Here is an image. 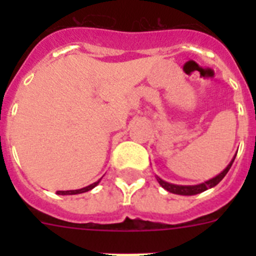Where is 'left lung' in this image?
<instances>
[{
  "instance_id": "obj_1",
  "label": "left lung",
  "mask_w": 256,
  "mask_h": 256,
  "mask_svg": "<svg viewBox=\"0 0 256 256\" xmlns=\"http://www.w3.org/2000/svg\"><path fill=\"white\" fill-rule=\"evenodd\" d=\"M234 158H236V156H234V159L230 160V164L227 165V168H226L223 172H220L218 176H216V177L212 178V180H205V182L195 184V186H182V184H174V183L165 182V180H162V178L158 177V176H156V180H158V182L160 183V186H162V188L172 192V194H176V195H183V196L198 195V194H201V192H204L206 191V190L212 188V187L216 186V184H218V183L226 177V174L228 173V170H230L232 164H234Z\"/></svg>"
}]
</instances>
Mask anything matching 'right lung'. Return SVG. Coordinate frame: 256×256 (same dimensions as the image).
<instances>
[{"label":"right lung","instance_id":"1","mask_svg":"<svg viewBox=\"0 0 256 256\" xmlns=\"http://www.w3.org/2000/svg\"><path fill=\"white\" fill-rule=\"evenodd\" d=\"M101 180H98L97 182L92 183V184H90V186L87 187H83V188H79V190H69V191H58L56 194L58 195H78V194H83V192H87V191H91L92 188H94V187L100 183Z\"/></svg>","mask_w":256,"mask_h":256}]
</instances>
